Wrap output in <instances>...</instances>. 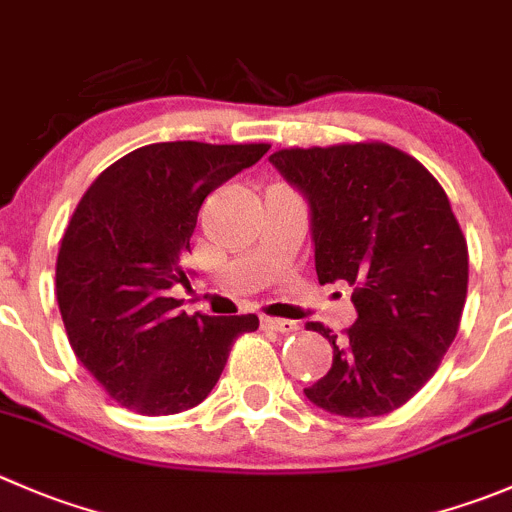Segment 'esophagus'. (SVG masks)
<instances>
[{
    "label": "esophagus",
    "mask_w": 512,
    "mask_h": 512,
    "mask_svg": "<svg viewBox=\"0 0 512 512\" xmlns=\"http://www.w3.org/2000/svg\"><path fill=\"white\" fill-rule=\"evenodd\" d=\"M262 327L267 330H277V332H295L300 330L295 320H285V317H262Z\"/></svg>",
    "instance_id": "obj_1"
}]
</instances>
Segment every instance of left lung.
I'll return each mask as SVG.
<instances>
[{
  "label": "left lung",
  "instance_id": "obj_1",
  "mask_svg": "<svg viewBox=\"0 0 512 512\" xmlns=\"http://www.w3.org/2000/svg\"><path fill=\"white\" fill-rule=\"evenodd\" d=\"M307 197L320 285L352 287L345 335L307 322L332 345V367L305 388L342 418L408 403L453 345L468 295V242L440 182L385 142L290 147L270 155Z\"/></svg>",
  "mask_w": 512,
  "mask_h": 512
}]
</instances>
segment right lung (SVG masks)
I'll use <instances>...</instances> for the list:
<instances>
[{
	"label": "right lung",
	"mask_w": 512,
	"mask_h": 512,
	"mask_svg": "<svg viewBox=\"0 0 512 512\" xmlns=\"http://www.w3.org/2000/svg\"><path fill=\"white\" fill-rule=\"evenodd\" d=\"M270 145L157 142L109 165L89 185L57 255V302L69 345L109 398L140 415L200 405L232 342L257 315H187L170 287L190 285L197 212L215 187Z\"/></svg>",
	"instance_id": "obj_1"
}]
</instances>
